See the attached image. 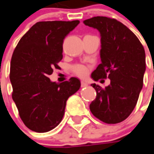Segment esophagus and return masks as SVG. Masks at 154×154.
<instances>
[{
    "label": "esophagus",
    "instance_id": "obj_1",
    "mask_svg": "<svg viewBox=\"0 0 154 154\" xmlns=\"http://www.w3.org/2000/svg\"><path fill=\"white\" fill-rule=\"evenodd\" d=\"M81 86H82V88H84V87H87L88 86V84H87L86 82H81Z\"/></svg>",
    "mask_w": 154,
    "mask_h": 154
}]
</instances>
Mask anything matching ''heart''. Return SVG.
<instances>
[{
    "mask_svg": "<svg viewBox=\"0 0 154 154\" xmlns=\"http://www.w3.org/2000/svg\"><path fill=\"white\" fill-rule=\"evenodd\" d=\"M72 71L80 77H85L89 73V68L84 65H76L72 67Z\"/></svg>",
    "mask_w": 154,
    "mask_h": 154,
    "instance_id": "b5f03b06",
    "label": "heart"
}]
</instances>
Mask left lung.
Segmentation results:
<instances>
[{
	"label": "left lung",
	"mask_w": 154,
	"mask_h": 154,
	"mask_svg": "<svg viewBox=\"0 0 154 154\" xmlns=\"http://www.w3.org/2000/svg\"><path fill=\"white\" fill-rule=\"evenodd\" d=\"M84 24L101 35V63L91 77L110 79L105 89L92 84L96 99L89 105L93 114L107 124L123 122L131 114L143 86L146 53L137 36L122 23L106 17H94Z\"/></svg>",
	"instance_id": "obj_1"
}]
</instances>
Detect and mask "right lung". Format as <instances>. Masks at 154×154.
Here are the masks:
<instances>
[{
    "instance_id": "right-lung-1",
    "label": "right lung",
    "mask_w": 154,
    "mask_h": 154,
    "mask_svg": "<svg viewBox=\"0 0 154 154\" xmlns=\"http://www.w3.org/2000/svg\"><path fill=\"white\" fill-rule=\"evenodd\" d=\"M79 23H36L20 38L13 52L9 74L12 97L22 122L32 131L45 133L57 126L65 114L68 98L81 87L76 77L60 84L49 78L63 57L64 39Z\"/></svg>"
}]
</instances>
